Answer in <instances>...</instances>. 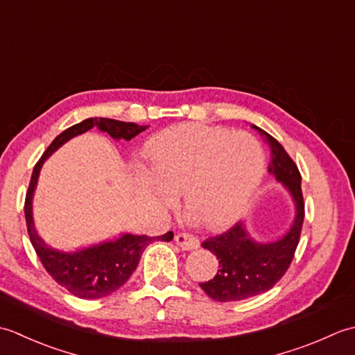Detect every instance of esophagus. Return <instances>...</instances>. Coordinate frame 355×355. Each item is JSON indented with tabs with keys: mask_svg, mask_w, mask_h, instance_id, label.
I'll return each mask as SVG.
<instances>
[{
	"mask_svg": "<svg viewBox=\"0 0 355 355\" xmlns=\"http://www.w3.org/2000/svg\"><path fill=\"white\" fill-rule=\"evenodd\" d=\"M175 243L182 247V250H195L200 247V241L191 233H178L175 236Z\"/></svg>",
	"mask_w": 355,
	"mask_h": 355,
	"instance_id": "1",
	"label": "esophagus"
}]
</instances>
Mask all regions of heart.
I'll return each instance as SVG.
<instances>
[{
	"instance_id": "b5f03b06",
	"label": "heart",
	"mask_w": 355,
	"mask_h": 355,
	"mask_svg": "<svg viewBox=\"0 0 355 355\" xmlns=\"http://www.w3.org/2000/svg\"><path fill=\"white\" fill-rule=\"evenodd\" d=\"M154 177L164 205L184 192L186 207L209 227H224L243 215L266 172V154L254 135L187 123L150 141ZM168 189L166 190L165 187Z\"/></svg>"
}]
</instances>
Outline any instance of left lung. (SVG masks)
<instances>
[{
  "label": "left lung",
  "mask_w": 355,
  "mask_h": 355,
  "mask_svg": "<svg viewBox=\"0 0 355 355\" xmlns=\"http://www.w3.org/2000/svg\"><path fill=\"white\" fill-rule=\"evenodd\" d=\"M253 128L259 131L270 148L268 172L291 193L296 205V220L290 232L276 243H256L241 223L202 241L201 245L216 256L220 268L214 279L200 284V286L216 302L244 300L273 288L288 270L302 232L305 202L300 187L302 177L297 166L275 137L258 126Z\"/></svg>",
  "instance_id": "8db88e82"
}]
</instances>
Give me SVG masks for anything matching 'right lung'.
<instances>
[{
  "instance_id": "obj_1",
  "label": "right lung",
  "mask_w": 355,
  "mask_h": 355,
  "mask_svg": "<svg viewBox=\"0 0 355 355\" xmlns=\"http://www.w3.org/2000/svg\"><path fill=\"white\" fill-rule=\"evenodd\" d=\"M93 126H97L103 132H108L116 140H131L148 128V125L140 126L132 122H120V120L105 117H92L78 125L70 126L69 130L59 134L50 143V146L45 149L40 162L35 164L24 202L28 236L44 268L59 285L64 286L67 291H70L73 296L80 299H101L110 296L111 293L119 290L130 279L135 267L139 266L143 252L150 243H154V241L169 243L173 238L172 232L164 233L162 236H139L128 233V235H123L117 241H110V243H103L101 245L84 248L80 252L64 253L49 247L37 235L32 216V198L44 160L74 135L92 130Z\"/></svg>"
}]
</instances>
